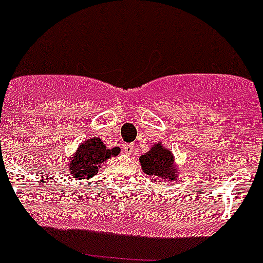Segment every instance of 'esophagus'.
Returning <instances> with one entry per match:
<instances>
[{"mask_svg": "<svg viewBox=\"0 0 263 263\" xmlns=\"http://www.w3.org/2000/svg\"><path fill=\"white\" fill-rule=\"evenodd\" d=\"M124 152L125 154L127 155H132L134 153V145L133 143H126V145H124Z\"/></svg>", "mask_w": 263, "mask_h": 263, "instance_id": "1", "label": "esophagus"}]
</instances>
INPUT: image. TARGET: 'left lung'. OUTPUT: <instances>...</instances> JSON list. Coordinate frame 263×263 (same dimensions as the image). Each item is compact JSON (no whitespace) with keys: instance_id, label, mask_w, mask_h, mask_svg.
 <instances>
[{"instance_id":"left-lung-1","label":"left lung","mask_w":263,"mask_h":263,"mask_svg":"<svg viewBox=\"0 0 263 263\" xmlns=\"http://www.w3.org/2000/svg\"><path fill=\"white\" fill-rule=\"evenodd\" d=\"M139 163L142 171L148 176H153L155 182L158 180H176L179 168L175 164V158L168 148L160 142L154 143L147 153L139 157Z\"/></svg>"}]
</instances>
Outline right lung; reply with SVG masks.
Wrapping results in <instances>:
<instances>
[{"label":"right lung","instance_id":"1","mask_svg":"<svg viewBox=\"0 0 263 263\" xmlns=\"http://www.w3.org/2000/svg\"><path fill=\"white\" fill-rule=\"evenodd\" d=\"M120 152V147L108 148L97 137L81 142L78 150L68 159V170L71 171L72 178L78 180L93 178L106 160L111 157H117Z\"/></svg>","mask_w":263,"mask_h":263}]
</instances>
